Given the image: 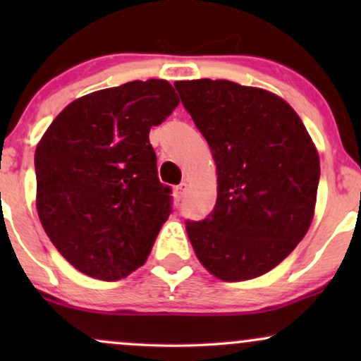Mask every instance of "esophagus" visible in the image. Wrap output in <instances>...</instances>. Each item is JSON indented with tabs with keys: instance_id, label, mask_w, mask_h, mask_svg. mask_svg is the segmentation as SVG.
Masks as SVG:
<instances>
[{
	"instance_id": "esophagus-1",
	"label": "esophagus",
	"mask_w": 361,
	"mask_h": 361,
	"mask_svg": "<svg viewBox=\"0 0 361 361\" xmlns=\"http://www.w3.org/2000/svg\"><path fill=\"white\" fill-rule=\"evenodd\" d=\"M185 192H186V183H181V185L176 186V188H175V195H176L178 200H181V198L185 197Z\"/></svg>"
}]
</instances>
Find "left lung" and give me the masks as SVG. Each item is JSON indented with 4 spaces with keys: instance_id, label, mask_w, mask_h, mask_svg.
<instances>
[{
    "instance_id": "1",
    "label": "left lung",
    "mask_w": 361,
    "mask_h": 361,
    "mask_svg": "<svg viewBox=\"0 0 361 361\" xmlns=\"http://www.w3.org/2000/svg\"><path fill=\"white\" fill-rule=\"evenodd\" d=\"M217 168V202L186 233L219 280L264 275L295 250L316 209L319 154L283 98L227 80L176 81Z\"/></svg>"
}]
</instances>
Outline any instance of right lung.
<instances>
[{
    "instance_id": "right-lung-1",
    "label": "right lung",
    "mask_w": 361,
    "mask_h": 361,
    "mask_svg": "<svg viewBox=\"0 0 361 361\" xmlns=\"http://www.w3.org/2000/svg\"><path fill=\"white\" fill-rule=\"evenodd\" d=\"M178 103L164 80L93 91L69 103L37 144V214L85 275L115 281L146 263L171 214L149 130Z\"/></svg>"
}]
</instances>
